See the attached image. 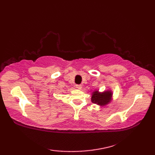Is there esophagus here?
<instances>
[{"label":"esophagus","mask_w":155,"mask_h":155,"mask_svg":"<svg viewBox=\"0 0 155 155\" xmlns=\"http://www.w3.org/2000/svg\"><path fill=\"white\" fill-rule=\"evenodd\" d=\"M76 87H77L78 89H81L82 85L81 84H77V85H76Z\"/></svg>","instance_id":"34e87169"}]
</instances>
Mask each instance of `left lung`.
<instances>
[{"label":"left lung","mask_w":155,"mask_h":155,"mask_svg":"<svg viewBox=\"0 0 155 155\" xmlns=\"http://www.w3.org/2000/svg\"><path fill=\"white\" fill-rule=\"evenodd\" d=\"M112 95L113 93L110 91H104L103 93H99L98 91H95L92 94L91 101L100 106H104L110 103Z\"/></svg>","instance_id":"obj_1"}]
</instances>
